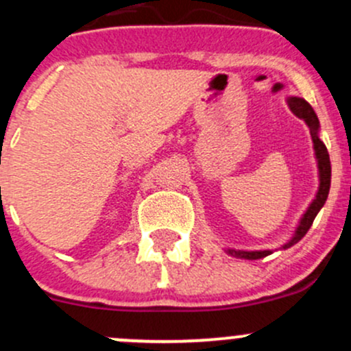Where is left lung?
<instances>
[{"label": "left lung", "instance_id": "left-lung-1", "mask_svg": "<svg viewBox=\"0 0 351 351\" xmlns=\"http://www.w3.org/2000/svg\"><path fill=\"white\" fill-rule=\"evenodd\" d=\"M289 107L290 110L295 114L297 117L305 121V124L311 130V136L312 141H314V150H315V158H317V167H319V191L315 194V199L312 201L311 206L307 208V211L302 217L300 223H298L297 230H295L293 237L283 245V249L292 247L293 244H297L307 230L311 228L312 221H314L315 215L319 213L322 206H324L326 199H328L329 194V186H331V162H329V154L326 145L319 140V119L315 116L314 109L311 107V104L305 102L304 99H298V97H290L289 99ZM273 251H234V249H228V254L235 256V258L241 259H261L266 258V256L271 254Z\"/></svg>", "mask_w": 351, "mask_h": 351}]
</instances>
